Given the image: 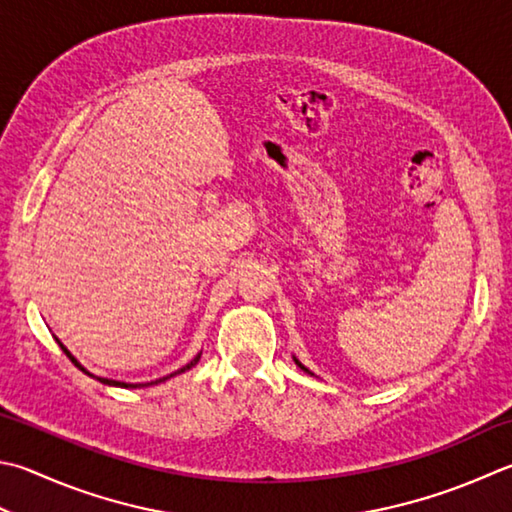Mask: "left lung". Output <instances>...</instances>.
I'll list each match as a JSON object with an SVG mask.
<instances>
[{"label":"left lung","mask_w":512,"mask_h":512,"mask_svg":"<svg viewBox=\"0 0 512 512\" xmlns=\"http://www.w3.org/2000/svg\"><path fill=\"white\" fill-rule=\"evenodd\" d=\"M298 363V361H296ZM298 365H301V363H298ZM301 370H305V372H310V370H307V368H303V365H301Z\"/></svg>","instance_id":"obj_1"}]
</instances>
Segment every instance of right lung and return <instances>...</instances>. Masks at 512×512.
<instances>
[{
    "label": "right lung",
    "mask_w": 512,
    "mask_h": 512,
    "mask_svg": "<svg viewBox=\"0 0 512 512\" xmlns=\"http://www.w3.org/2000/svg\"><path fill=\"white\" fill-rule=\"evenodd\" d=\"M62 350H64V352H66V356H69V359H71V361H73V363L77 365V368H80V363H77V361L73 359V356L69 354V350H66V347H64V345H62ZM198 359H200V354L196 356V359H194V361H191V363H187V365H185V368H180L178 372H173V374H180V372H185V370H189V368H194V365L198 363ZM82 370H84V368H82ZM173 374H169V376H173ZM169 376H165V379H169ZM165 379H160V381H165ZM98 381H102V383H106V385H122V388H138V385H140V383H138V385H131V383H120V381H111V379H100V376H98ZM160 381H151V383H160ZM144 385H149V383H144Z\"/></svg>",
    "instance_id": "right-lung-1"
}]
</instances>
